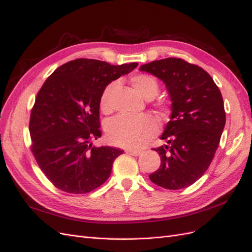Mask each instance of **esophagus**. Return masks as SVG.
Wrapping results in <instances>:
<instances>
[{
  "mask_svg": "<svg viewBox=\"0 0 252 252\" xmlns=\"http://www.w3.org/2000/svg\"><path fill=\"white\" fill-rule=\"evenodd\" d=\"M126 152L127 154H129V155H132V156H139L141 154L140 151H135V150H126Z\"/></svg>",
  "mask_w": 252,
  "mask_h": 252,
  "instance_id": "1",
  "label": "esophagus"
}]
</instances>
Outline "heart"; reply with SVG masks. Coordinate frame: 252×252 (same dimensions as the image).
Instances as JSON below:
<instances>
[{
	"mask_svg": "<svg viewBox=\"0 0 252 252\" xmlns=\"http://www.w3.org/2000/svg\"><path fill=\"white\" fill-rule=\"evenodd\" d=\"M131 84L136 92L147 99H151L159 91L158 80L150 74H136L131 77ZM116 83H111L103 89L100 96V109L103 113L112 110L111 97ZM162 110H165L162 107ZM159 129L157 119L150 114L118 115L105 126L109 140L126 149H140L155 136Z\"/></svg>",
	"mask_w": 252,
	"mask_h": 252,
	"instance_id": "heart-1",
	"label": "heart"
}]
</instances>
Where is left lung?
Instances as JSON below:
<instances>
[{
  "label": "left lung",
  "instance_id": "left-lung-1",
  "mask_svg": "<svg viewBox=\"0 0 252 252\" xmlns=\"http://www.w3.org/2000/svg\"><path fill=\"white\" fill-rule=\"evenodd\" d=\"M165 84L172 100L170 120L160 137L166 144L154 149L160 167L149 177L166 189H181L204 174L220 143L226 115L222 94L206 71L181 59L142 64Z\"/></svg>",
  "mask_w": 252,
  "mask_h": 252
}]
</instances>
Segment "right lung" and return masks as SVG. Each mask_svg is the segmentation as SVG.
I'll list each match as a JSON object with an SVG mask.
<instances>
[{"mask_svg":"<svg viewBox=\"0 0 252 252\" xmlns=\"http://www.w3.org/2000/svg\"><path fill=\"white\" fill-rule=\"evenodd\" d=\"M137 66L78 59L46 79L31 111L29 132L37 164L55 188L86 193L110 177L113 162L124 151L92 144L101 136L100 96L113 80Z\"/></svg>","mask_w":252,"mask_h":252,"instance_id":"1","label":"right lung"}]
</instances>
